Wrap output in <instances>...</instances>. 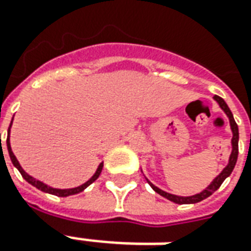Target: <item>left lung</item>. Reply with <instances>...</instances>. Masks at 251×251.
<instances>
[{
  "label": "left lung",
  "mask_w": 251,
  "mask_h": 251,
  "mask_svg": "<svg viewBox=\"0 0 251 251\" xmlns=\"http://www.w3.org/2000/svg\"><path fill=\"white\" fill-rule=\"evenodd\" d=\"M213 99L219 103L220 108L223 110V111L226 112V115L229 119V126H231V130H232V140H231V146H232V151H231V155H229V159H228V163H226V166L223 170H221V173H220L213 181H211L203 191H201L199 194H195V195H191V197H178V195H173V194H169L166 191H162L161 188H158L156 185L151 183L148 178L147 183L151 185V188L155 191V192H158L159 195H162L163 198H166L169 201H172V202H175V203L178 204H190V203H198V202H201V201H203L206 198H209L213 194V192H216V191L219 190L220 185L224 183V180H226L228 176L232 173L233 168H235V165H236V161H238V152H239V148H238V141H239V129H238V125H236V122H235V119H233V115L231 110H229V107L226 105V103L221 99L220 96H213Z\"/></svg>",
  "instance_id": "1"
}]
</instances>
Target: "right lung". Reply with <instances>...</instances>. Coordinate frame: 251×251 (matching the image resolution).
Here are the masks:
<instances>
[{
    "label": "right lung",
    "instance_id": "1",
    "mask_svg": "<svg viewBox=\"0 0 251 251\" xmlns=\"http://www.w3.org/2000/svg\"><path fill=\"white\" fill-rule=\"evenodd\" d=\"M11 125H9V129H8V137H6V147H8V152H9V156H11V161L13 163V166L18 169L19 172H20V175L23 176V178H25L27 183H30L31 185H34L35 188H38L42 192H47V194H52V195H57V197H70V195H75V194H79V192H82L86 187H89L90 184L93 183V181H96L97 178H99V176L101 173V170H103V162L99 165V168L96 169V173L90 177L89 180L86 181V183H83L82 185H79V187H75V188H67V190H60V188H53V187H49L48 184L42 183L40 180H35L34 177H31L30 175H27L23 168L20 166V163L16 159V156L15 154L12 152V148H11V141H9V133H11Z\"/></svg>",
    "mask_w": 251,
    "mask_h": 251
}]
</instances>
